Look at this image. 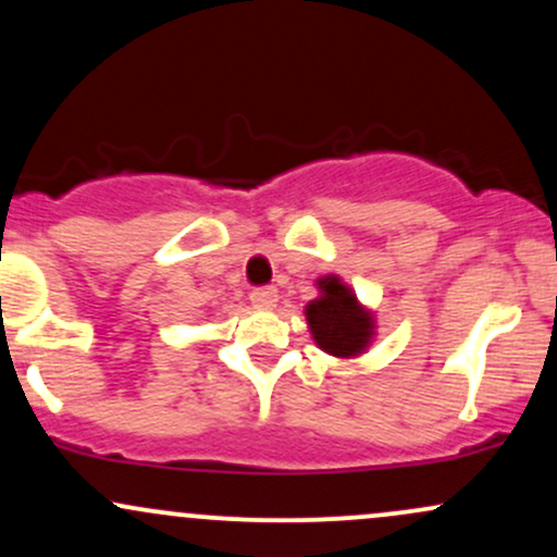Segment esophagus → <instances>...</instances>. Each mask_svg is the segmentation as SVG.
Wrapping results in <instances>:
<instances>
[{
    "label": "esophagus",
    "mask_w": 557,
    "mask_h": 557,
    "mask_svg": "<svg viewBox=\"0 0 557 557\" xmlns=\"http://www.w3.org/2000/svg\"><path fill=\"white\" fill-rule=\"evenodd\" d=\"M251 304L257 306V309H272V306L277 304V287H272V285L253 287V290H251Z\"/></svg>",
    "instance_id": "obj_1"
}]
</instances>
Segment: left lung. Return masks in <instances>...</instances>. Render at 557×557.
<instances>
[{
    "label": "left lung",
    "mask_w": 557,
    "mask_h": 557,
    "mask_svg": "<svg viewBox=\"0 0 557 557\" xmlns=\"http://www.w3.org/2000/svg\"><path fill=\"white\" fill-rule=\"evenodd\" d=\"M322 298L306 306L309 327L319 348L332 356H354L367 348L372 337V319L363 314L354 293L337 277L319 280Z\"/></svg>",
    "instance_id": "obj_1"
}]
</instances>
